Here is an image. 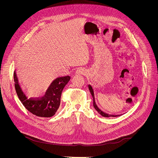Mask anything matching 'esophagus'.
I'll return each mask as SVG.
<instances>
[{
	"label": "esophagus",
	"instance_id": "obj_1",
	"mask_svg": "<svg viewBox=\"0 0 158 158\" xmlns=\"http://www.w3.org/2000/svg\"><path fill=\"white\" fill-rule=\"evenodd\" d=\"M85 70L83 68H78L76 70V74H85Z\"/></svg>",
	"mask_w": 158,
	"mask_h": 158
}]
</instances>
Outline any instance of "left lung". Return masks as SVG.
Masks as SVG:
<instances>
[{"mask_svg":"<svg viewBox=\"0 0 158 158\" xmlns=\"http://www.w3.org/2000/svg\"><path fill=\"white\" fill-rule=\"evenodd\" d=\"M88 88H89V92H90L91 94H92V97H93L94 107V108L95 109V110H96V111H97L100 114H101L102 116H103V117H118V116H119V115H114V114H107V113H105V112L102 111V110L100 109L97 106L96 103H95V97H94V89H93L92 87L90 85H88Z\"/></svg>","mask_w":158,"mask_h":158,"instance_id":"left-lung-1","label":"left lung"}]
</instances>
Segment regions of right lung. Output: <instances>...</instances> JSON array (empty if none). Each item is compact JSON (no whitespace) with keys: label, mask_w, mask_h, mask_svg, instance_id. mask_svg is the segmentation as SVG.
Instances as JSON below:
<instances>
[{"label":"right lung","mask_w":158,"mask_h":158,"mask_svg":"<svg viewBox=\"0 0 158 158\" xmlns=\"http://www.w3.org/2000/svg\"><path fill=\"white\" fill-rule=\"evenodd\" d=\"M70 79L69 76L57 78L52 81L44 96L28 98L19 84L16 71L14 73V85L19 99L30 113L41 117H51L56 113L60 106L62 92Z\"/></svg>","instance_id":"obj_1"}]
</instances>
